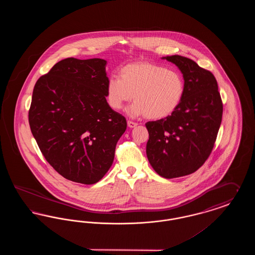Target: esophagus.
Returning <instances> with one entry per match:
<instances>
[{
    "mask_svg": "<svg viewBox=\"0 0 255 255\" xmlns=\"http://www.w3.org/2000/svg\"><path fill=\"white\" fill-rule=\"evenodd\" d=\"M127 124H128V127H129V128H134V127L137 125L136 122H131V121H128Z\"/></svg>",
    "mask_w": 255,
    "mask_h": 255,
    "instance_id": "obj_1",
    "label": "esophagus"
}]
</instances>
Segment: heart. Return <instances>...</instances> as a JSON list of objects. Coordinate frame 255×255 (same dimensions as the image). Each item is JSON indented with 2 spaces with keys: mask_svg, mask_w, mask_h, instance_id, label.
Instances as JSON below:
<instances>
[{
  "mask_svg": "<svg viewBox=\"0 0 255 255\" xmlns=\"http://www.w3.org/2000/svg\"><path fill=\"white\" fill-rule=\"evenodd\" d=\"M185 92L182 74L153 63H132L122 67L120 78L110 77L106 99L112 109L122 110L135 100L127 112L132 117L145 116L150 120H163L182 103Z\"/></svg>",
  "mask_w": 255,
  "mask_h": 255,
  "instance_id": "1",
  "label": "heart"
}]
</instances>
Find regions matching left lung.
<instances>
[{
  "instance_id": "obj_1",
  "label": "left lung",
  "mask_w": 255,
  "mask_h": 255,
  "mask_svg": "<svg viewBox=\"0 0 255 255\" xmlns=\"http://www.w3.org/2000/svg\"><path fill=\"white\" fill-rule=\"evenodd\" d=\"M182 72L185 92L171 116L145 124L146 155L159 176L173 179L199 169L209 157L222 122L223 103L214 75L181 55L162 57Z\"/></svg>"
}]
</instances>
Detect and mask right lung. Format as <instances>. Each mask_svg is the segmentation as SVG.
Returning a JSON list of instances; mask_svg holds the SVG:
<instances>
[{"instance_id":"right-lung-1","label":"right lung","mask_w":255,"mask_h":255,"mask_svg":"<svg viewBox=\"0 0 255 255\" xmlns=\"http://www.w3.org/2000/svg\"><path fill=\"white\" fill-rule=\"evenodd\" d=\"M107 61L66 58L34 86L28 122L43 156L61 176L83 184L99 182L127 128L106 100Z\"/></svg>"}]
</instances>
